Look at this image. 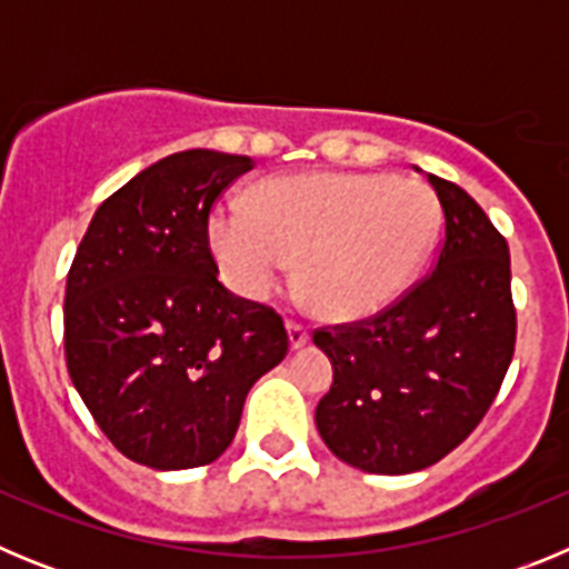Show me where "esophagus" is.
Wrapping results in <instances>:
<instances>
[{
  "label": "esophagus",
  "mask_w": 569,
  "mask_h": 569,
  "mask_svg": "<svg viewBox=\"0 0 569 569\" xmlns=\"http://www.w3.org/2000/svg\"><path fill=\"white\" fill-rule=\"evenodd\" d=\"M288 336H290V347H301V345H308V339H310V330L305 328V325H301V321H293L290 319L288 321Z\"/></svg>",
  "instance_id": "esophagus-1"
}]
</instances>
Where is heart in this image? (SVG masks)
I'll list each match as a JSON object with an SVG mask.
<instances>
[{
	"label": "heart",
	"instance_id": "heart-1",
	"mask_svg": "<svg viewBox=\"0 0 569 569\" xmlns=\"http://www.w3.org/2000/svg\"><path fill=\"white\" fill-rule=\"evenodd\" d=\"M441 228L439 199L416 179L301 173L261 182L210 210L208 241L233 293L268 299L299 259L316 313L365 319L413 288Z\"/></svg>",
	"mask_w": 569,
	"mask_h": 569
}]
</instances>
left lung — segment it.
<instances>
[{
	"label": "left lung",
	"mask_w": 569,
	"mask_h": 569,
	"mask_svg": "<svg viewBox=\"0 0 569 569\" xmlns=\"http://www.w3.org/2000/svg\"><path fill=\"white\" fill-rule=\"evenodd\" d=\"M445 210L436 268L399 301L353 325L319 328L333 365L316 427L336 459L405 476L476 430L516 350L510 250L459 184L427 173Z\"/></svg>",
	"instance_id": "1"
}]
</instances>
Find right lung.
Instances as JSON below:
<instances>
[{"label": "right lung", "instance_id": "1", "mask_svg": "<svg viewBox=\"0 0 569 569\" xmlns=\"http://www.w3.org/2000/svg\"><path fill=\"white\" fill-rule=\"evenodd\" d=\"M250 156L182 150L108 196L64 288V359L130 461L188 470L239 430L248 390L288 356L284 321L233 296L210 253V208Z\"/></svg>", "mask_w": 569, "mask_h": 569}]
</instances>
